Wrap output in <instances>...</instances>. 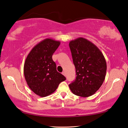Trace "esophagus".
<instances>
[{"instance_id": "esophagus-1", "label": "esophagus", "mask_w": 128, "mask_h": 128, "mask_svg": "<svg viewBox=\"0 0 128 128\" xmlns=\"http://www.w3.org/2000/svg\"><path fill=\"white\" fill-rule=\"evenodd\" d=\"M62 74H63V75L64 76H66V72H62Z\"/></svg>"}]
</instances>
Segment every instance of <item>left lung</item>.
<instances>
[{
    "label": "left lung",
    "instance_id": "8db88e82",
    "mask_svg": "<svg viewBox=\"0 0 128 128\" xmlns=\"http://www.w3.org/2000/svg\"><path fill=\"white\" fill-rule=\"evenodd\" d=\"M76 72L74 82L69 85L73 94L82 97L94 94L105 79L107 64L103 54L95 45L80 37L69 43Z\"/></svg>",
    "mask_w": 128,
    "mask_h": 128
}]
</instances>
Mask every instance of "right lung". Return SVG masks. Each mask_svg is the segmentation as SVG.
Returning <instances> with one entry per match:
<instances>
[{
	"instance_id": "add662e5",
	"label": "right lung",
	"mask_w": 128,
	"mask_h": 128,
	"mask_svg": "<svg viewBox=\"0 0 128 128\" xmlns=\"http://www.w3.org/2000/svg\"><path fill=\"white\" fill-rule=\"evenodd\" d=\"M60 44L46 38L34 46L27 56L24 74L29 88L36 94L45 97L53 93L66 78L56 70L52 56Z\"/></svg>"
}]
</instances>
